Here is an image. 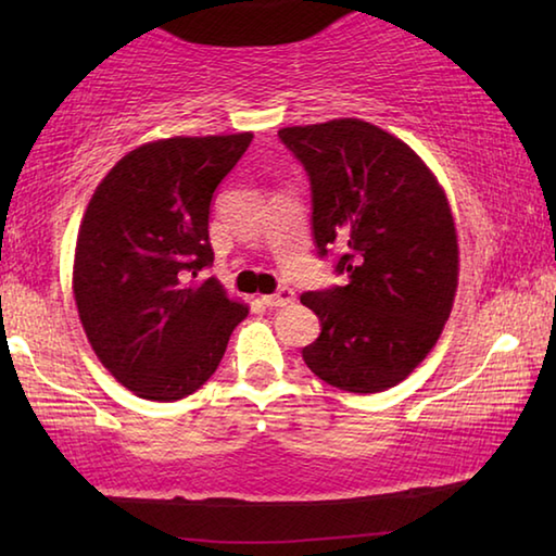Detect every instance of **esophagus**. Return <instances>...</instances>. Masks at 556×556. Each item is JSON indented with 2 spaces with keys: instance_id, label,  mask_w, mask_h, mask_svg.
Masks as SVG:
<instances>
[{
  "instance_id": "34e87169",
  "label": "esophagus",
  "mask_w": 556,
  "mask_h": 556,
  "mask_svg": "<svg viewBox=\"0 0 556 556\" xmlns=\"http://www.w3.org/2000/svg\"><path fill=\"white\" fill-rule=\"evenodd\" d=\"M294 289L291 287H279L275 294H269V296H262V301H265V306H269V308H277V306H287V304H291V301H294Z\"/></svg>"
}]
</instances>
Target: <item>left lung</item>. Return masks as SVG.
Returning a JSON list of instances; mask_svg holds the SVG:
<instances>
[{
  "mask_svg": "<svg viewBox=\"0 0 556 556\" xmlns=\"http://www.w3.org/2000/svg\"><path fill=\"white\" fill-rule=\"evenodd\" d=\"M312 186L318 257L338 250L345 285L301 294L321 321L301 355L345 392H382L425 361L448 321L458 242L444 191L397 137L363 119L285 127Z\"/></svg>",
  "mask_w": 556,
  "mask_h": 556,
  "instance_id": "left-lung-1",
  "label": "left lung"
}]
</instances>
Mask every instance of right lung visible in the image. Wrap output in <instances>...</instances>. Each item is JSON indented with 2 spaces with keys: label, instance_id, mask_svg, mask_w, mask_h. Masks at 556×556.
<instances>
[{
  "label": "right lung",
  "instance_id": "add662e5",
  "mask_svg": "<svg viewBox=\"0 0 556 556\" xmlns=\"http://www.w3.org/2000/svg\"><path fill=\"white\" fill-rule=\"evenodd\" d=\"M250 142V131L149 142L112 166L83 215L75 304L100 363L139 397L193 394L248 316L199 275L213 265V193Z\"/></svg>",
  "mask_w": 556,
  "mask_h": 556
}]
</instances>
